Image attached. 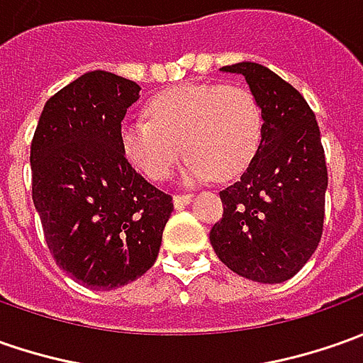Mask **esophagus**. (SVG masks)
Masks as SVG:
<instances>
[{
  "mask_svg": "<svg viewBox=\"0 0 363 363\" xmlns=\"http://www.w3.org/2000/svg\"><path fill=\"white\" fill-rule=\"evenodd\" d=\"M191 201H193V194H174L172 196V203H174L177 208H184Z\"/></svg>",
  "mask_w": 363,
  "mask_h": 363,
  "instance_id": "34e87169",
  "label": "esophagus"
}]
</instances>
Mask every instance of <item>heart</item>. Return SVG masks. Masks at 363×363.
Instances as JSON below:
<instances>
[{
    "label": "heart",
    "instance_id": "b5f03b06",
    "mask_svg": "<svg viewBox=\"0 0 363 363\" xmlns=\"http://www.w3.org/2000/svg\"><path fill=\"white\" fill-rule=\"evenodd\" d=\"M148 118H126L120 144L150 181H164L182 148L191 155L189 181H229L255 157L263 136V110L245 86L184 84L150 98Z\"/></svg>",
    "mask_w": 363,
    "mask_h": 363
}]
</instances>
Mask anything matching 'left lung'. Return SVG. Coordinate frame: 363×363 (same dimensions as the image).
Masks as SVG:
<instances>
[{
	"label": "left lung",
	"mask_w": 363,
	"mask_h": 363,
	"mask_svg": "<svg viewBox=\"0 0 363 363\" xmlns=\"http://www.w3.org/2000/svg\"><path fill=\"white\" fill-rule=\"evenodd\" d=\"M220 69L245 76L263 110V136L241 179L219 193L223 217L211 229V245L241 277L287 281L323 233L328 167L318 120L306 98L265 66Z\"/></svg>",
	"instance_id": "left-lung-1"
}]
</instances>
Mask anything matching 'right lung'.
I'll return each mask as SVG.
<instances>
[{
	"label": "right lung",
	"instance_id": "right-lung-1",
	"mask_svg": "<svg viewBox=\"0 0 363 363\" xmlns=\"http://www.w3.org/2000/svg\"><path fill=\"white\" fill-rule=\"evenodd\" d=\"M136 82L94 69L45 102L33 132L32 199L45 243L82 285L110 291L155 265L172 196L132 169L120 126Z\"/></svg>",
	"mask_w": 363,
	"mask_h": 363
}]
</instances>
